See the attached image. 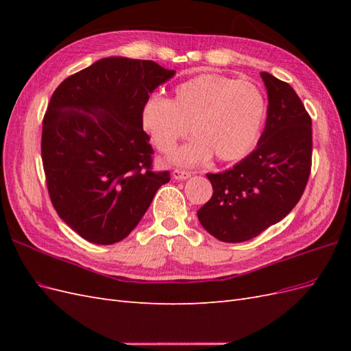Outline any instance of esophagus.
Returning <instances> with one entry per match:
<instances>
[{
	"label": "esophagus",
	"instance_id": "esophagus-1",
	"mask_svg": "<svg viewBox=\"0 0 351 351\" xmlns=\"http://www.w3.org/2000/svg\"><path fill=\"white\" fill-rule=\"evenodd\" d=\"M189 177H192L190 171H183V169H174L173 171V178L176 180H187Z\"/></svg>",
	"mask_w": 351,
	"mask_h": 351
}]
</instances>
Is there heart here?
I'll list each match as a JSON object with an SVG mask.
<instances>
[{
	"mask_svg": "<svg viewBox=\"0 0 351 351\" xmlns=\"http://www.w3.org/2000/svg\"><path fill=\"white\" fill-rule=\"evenodd\" d=\"M265 99L256 84L221 74H199L180 83L173 99L149 97L141 123L159 151L171 152L190 130L195 137L174 154L180 165L206 162L215 155L222 162L246 156L258 141Z\"/></svg>",
	"mask_w": 351,
	"mask_h": 351,
	"instance_id": "obj_1",
	"label": "heart"
}]
</instances>
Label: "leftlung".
Returning a JSON list of instances; mask_svg holds the SVG:
<instances>
[{"label":"left lung","mask_w":351,"mask_h":351,"mask_svg":"<svg viewBox=\"0 0 351 351\" xmlns=\"http://www.w3.org/2000/svg\"><path fill=\"white\" fill-rule=\"evenodd\" d=\"M268 92L265 130L239 164L208 174L214 195L197 210L209 234L226 243L259 236L300 200L312 162V120L289 83L261 73Z\"/></svg>","instance_id":"8db88e82"}]
</instances>
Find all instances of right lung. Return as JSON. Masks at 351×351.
I'll list each match as a JSON object with an SVG mask.
<instances>
[{"mask_svg":"<svg viewBox=\"0 0 351 351\" xmlns=\"http://www.w3.org/2000/svg\"><path fill=\"white\" fill-rule=\"evenodd\" d=\"M151 60L101 58L52 93L42 123V162L52 205L95 244L130 234L169 173L152 171L141 111L174 77Z\"/></svg>","mask_w":351,"mask_h":351,"instance_id":"obj_1","label":"right lung"}]
</instances>
